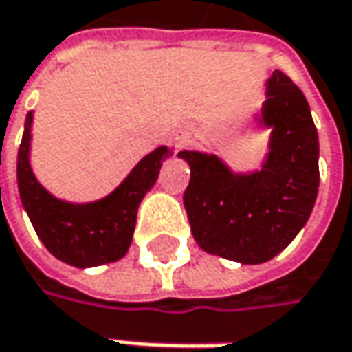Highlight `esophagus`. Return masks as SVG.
<instances>
[{
	"label": "esophagus",
	"instance_id": "1",
	"mask_svg": "<svg viewBox=\"0 0 352 352\" xmlns=\"http://www.w3.org/2000/svg\"><path fill=\"white\" fill-rule=\"evenodd\" d=\"M181 138H183V142H187V140H188V136H181Z\"/></svg>",
	"mask_w": 352,
	"mask_h": 352
}]
</instances>
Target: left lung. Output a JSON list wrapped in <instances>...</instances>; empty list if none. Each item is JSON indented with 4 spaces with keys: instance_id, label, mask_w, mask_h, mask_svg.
Instances as JSON below:
<instances>
[{
    "instance_id": "left-lung-1",
    "label": "left lung",
    "mask_w": 352,
    "mask_h": 352,
    "mask_svg": "<svg viewBox=\"0 0 352 352\" xmlns=\"http://www.w3.org/2000/svg\"><path fill=\"white\" fill-rule=\"evenodd\" d=\"M251 120L269 132L259 169L237 171L216 153L183 150L190 167L183 195L195 241L210 255L241 265L276 257L306 226L320 187V140L304 93L280 69L267 79Z\"/></svg>"
}]
</instances>
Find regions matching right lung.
<instances>
[{"instance_id": "1", "label": "right lung", "mask_w": 352, "mask_h": 352, "mask_svg": "<svg viewBox=\"0 0 352 352\" xmlns=\"http://www.w3.org/2000/svg\"><path fill=\"white\" fill-rule=\"evenodd\" d=\"M32 118L34 111H29L17 153V187L36 236L56 259L78 269L122 259L132 243L140 202L155 185L173 148L160 146L144 155L126 179L103 199L69 202L54 197L32 171Z\"/></svg>"}]
</instances>
